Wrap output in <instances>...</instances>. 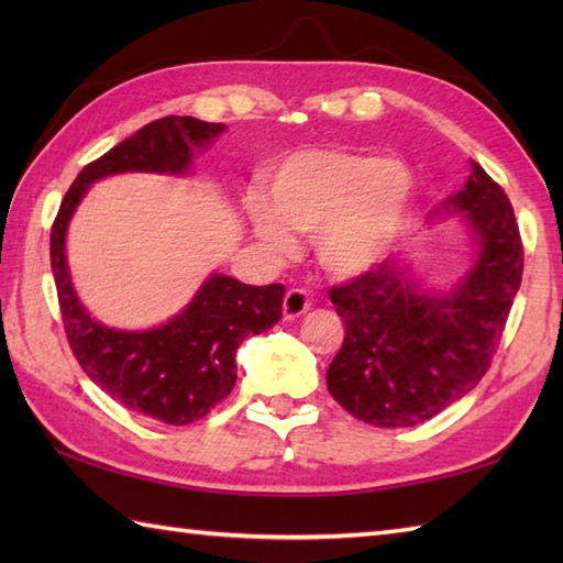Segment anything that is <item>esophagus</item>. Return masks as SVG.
<instances>
[{"instance_id": "34e87169", "label": "esophagus", "mask_w": 563, "mask_h": 563, "mask_svg": "<svg viewBox=\"0 0 563 563\" xmlns=\"http://www.w3.org/2000/svg\"><path fill=\"white\" fill-rule=\"evenodd\" d=\"M309 307H312V297H309L300 288H292V290L285 292V297H283V317L288 321L302 317Z\"/></svg>"}]
</instances>
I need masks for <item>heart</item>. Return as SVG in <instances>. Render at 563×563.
I'll return each instance as SVG.
<instances>
[{
    "label": "heart",
    "instance_id": "b5f03b06",
    "mask_svg": "<svg viewBox=\"0 0 563 563\" xmlns=\"http://www.w3.org/2000/svg\"><path fill=\"white\" fill-rule=\"evenodd\" d=\"M413 178L399 159L365 150H302L271 174V199L251 190L246 210L256 234L290 251L297 232H317V256L333 275H357L397 244Z\"/></svg>",
    "mask_w": 563,
    "mask_h": 563
}]
</instances>
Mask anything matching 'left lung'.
I'll use <instances>...</instances> for the list:
<instances>
[{"label": "left lung", "mask_w": 563, "mask_h": 563, "mask_svg": "<svg viewBox=\"0 0 563 563\" xmlns=\"http://www.w3.org/2000/svg\"><path fill=\"white\" fill-rule=\"evenodd\" d=\"M460 212L476 261L450 295L416 288L399 263L329 290L345 324L327 387L357 421L409 428L472 391L492 367L522 280V239L508 196L479 164L440 212Z\"/></svg>", "instance_id": "left-lung-1"}]
</instances>
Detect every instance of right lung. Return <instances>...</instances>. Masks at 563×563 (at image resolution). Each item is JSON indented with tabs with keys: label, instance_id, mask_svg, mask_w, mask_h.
Masks as SVG:
<instances>
[{
	"label": "right lung",
	"instance_id": "right-lung-1",
	"mask_svg": "<svg viewBox=\"0 0 563 563\" xmlns=\"http://www.w3.org/2000/svg\"><path fill=\"white\" fill-rule=\"evenodd\" d=\"M224 130L190 115H166L118 142L84 166L69 186L51 230V268L59 312L77 363L91 382L159 423L186 426L208 416L234 389L239 343L271 329L283 314L280 283L244 285L214 273L169 324L150 331H118L91 319L71 288L65 232L89 184L123 172L184 174L194 150Z\"/></svg>",
	"mask_w": 563,
	"mask_h": 563
}]
</instances>
